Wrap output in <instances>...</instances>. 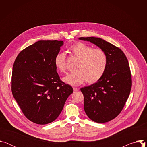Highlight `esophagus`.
Wrapping results in <instances>:
<instances>
[{
    "instance_id": "esophagus-1",
    "label": "esophagus",
    "mask_w": 147,
    "mask_h": 147,
    "mask_svg": "<svg viewBox=\"0 0 147 147\" xmlns=\"http://www.w3.org/2000/svg\"><path fill=\"white\" fill-rule=\"evenodd\" d=\"M73 90H74V92H77V91H78V89L77 88H75V87L73 88Z\"/></svg>"
}]
</instances>
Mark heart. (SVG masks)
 Instances as JSON below:
<instances>
[{
    "instance_id": "obj_1",
    "label": "heart",
    "mask_w": 147,
    "mask_h": 147,
    "mask_svg": "<svg viewBox=\"0 0 147 147\" xmlns=\"http://www.w3.org/2000/svg\"><path fill=\"white\" fill-rule=\"evenodd\" d=\"M69 50L71 53L78 59L75 67L76 71L63 78L66 83L73 86H77L86 80L90 84L98 81L105 73L108 66V56L100 48H92L83 42H76L71 45ZM54 64L60 73L67 71L66 55L58 53L55 56Z\"/></svg>"
}]
</instances>
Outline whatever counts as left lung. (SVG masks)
Segmentation results:
<instances>
[{
	"label": "left lung",
	"instance_id": "1",
	"mask_svg": "<svg viewBox=\"0 0 147 147\" xmlns=\"http://www.w3.org/2000/svg\"><path fill=\"white\" fill-rule=\"evenodd\" d=\"M106 52L108 61L105 73L96 83L80 89L84 108L88 117L96 123H106L123 110L131 88L132 80L128 60L118 47L95 37H81Z\"/></svg>",
	"mask_w": 147,
	"mask_h": 147
}]
</instances>
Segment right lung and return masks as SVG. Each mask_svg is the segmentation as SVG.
<instances>
[{
  "label": "right lung",
  "mask_w": 147,
  "mask_h": 147,
  "mask_svg": "<svg viewBox=\"0 0 147 147\" xmlns=\"http://www.w3.org/2000/svg\"><path fill=\"white\" fill-rule=\"evenodd\" d=\"M62 40H39L21 51L13 67L11 92L24 116L46 124L55 120L73 92L63 82L54 64Z\"/></svg>",
  "instance_id": "add662e5"
}]
</instances>
